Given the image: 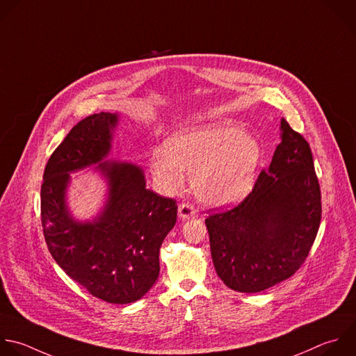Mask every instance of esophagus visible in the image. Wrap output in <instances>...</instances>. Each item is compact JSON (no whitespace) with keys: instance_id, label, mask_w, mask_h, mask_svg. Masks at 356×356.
<instances>
[{"instance_id":"1","label":"esophagus","mask_w":356,"mask_h":356,"mask_svg":"<svg viewBox=\"0 0 356 356\" xmlns=\"http://www.w3.org/2000/svg\"><path fill=\"white\" fill-rule=\"evenodd\" d=\"M198 216V211L191 205V204H180L179 205V218L181 220H188V219H194Z\"/></svg>"}]
</instances>
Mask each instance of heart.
<instances>
[{"mask_svg":"<svg viewBox=\"0 0 356 356\" xmlns=\"http://www.w3.org/2000/svg\"><path fill=\"white\" fill-rule=\"evenodd\" d=\"M263 149L259 140L229 123H207L181 129L155 148L151 173L161 188L176 193L193 175L201 202L213 208L238 204L256 183Z\"/></svg>","mask_w":356,"mask_h":356,"instance_id":"heart-1","label":"heart"}]
</instances>
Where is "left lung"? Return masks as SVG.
Listing matches in <instances>:
<instances>
[{
  "instance_id": "left-lung-1",
  "label": "left lung",
  "mask_w": 356,
  "mask_h": 356,
  "mask_svg": "<svg viewBox=\"0 0 356 356\" xmlns=\"http://www.w3.org/2000/svg\"><path fill=\"white\" fill-rule=\"evenodd\" d=\"M281 143L253 191L230 211L208 216L211 256L223 284L266 291L305 263L321 219V194L307 141L281 120Z\"/></svg>"
}]
</instances>
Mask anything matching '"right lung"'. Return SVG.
I'll return each instance as SVG.
<instances>
[{
	"label": "right lung",
	"instance_id": "right-lung-1",
	"mask_svg": "<svg viewBox=\"0 0 356 356\" xmlns=\"http://www.w3.org/2000/svg\"><path fill=\"white\" fill-rule=\"evenodd\" d=\"M117 113L79 122L50 156L42 184V225L56 263L90 295L115 305L141 299L159 277V249L173 229L177 205L147 188L137 163L107 161ZM95 168L106 200L92 221L73 218L66 201L70 173Z\"/></svg>",
	"mask_w": 356,
	"mask_h": 356
}]
</instances>
